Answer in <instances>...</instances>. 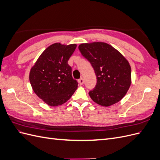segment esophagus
<instances>
[{
    "instance_id": "esophagus-1",
    "label": "esophagus",
    "mask_w": 160,
    "mask_h": 160,
    "mask_svg": "<svg viewBox=\"0 0 160 160\" xmlns=\"http://www.w3.org/2000/svg\"><path fill=\"white\" fill-rule=\"evenodd\" d=\"M78 82H79V83L80 85H83V83H84V80H83V78H81V79H79L78 80Z\"/></svg>"
}]
</instances>
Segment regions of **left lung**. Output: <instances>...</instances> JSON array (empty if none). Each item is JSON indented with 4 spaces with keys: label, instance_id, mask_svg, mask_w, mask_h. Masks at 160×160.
<instances>
[{
    "label": "left lung",
    "instance_id": "left-lung-1",
    "mask_svg": "<svg viewBox=\"0 0 160 160\" xmlns=\"http://www.w3.org/2000/svg\"><path fill=\"white\" fill-rule=\"evenodd\" d=\"M79 49L97 77L95 88L89 93L91 99L103 107L119 102L132 83L128 61L114 47L103 42L82 43Z\"/></svg>",
    "mask_w": 160,
    "mask_h": 160
}]
</instances>
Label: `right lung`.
<instances>
[{"instance_id":"obj_1","label":"right lung","mask_w":160,"mask_h":160,"mask_svg":"<svg viewBox=\"0 0 160 160\" xmlns=\"http://www.w3.org/2000/svg\"><path fill=\"white\" fill-rule=\"evenodd\" d=\"M77 47L56 42L42 52L31 69L29 80L33 91L50 106L65 103L74 93L78 83L72 79L68 60Z\"/></svg>"}]
</instances>
